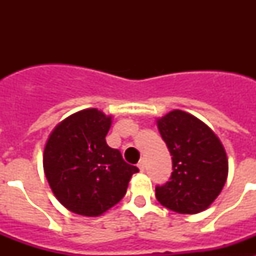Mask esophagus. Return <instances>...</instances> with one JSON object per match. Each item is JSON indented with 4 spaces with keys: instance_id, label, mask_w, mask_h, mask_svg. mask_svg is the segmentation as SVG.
I'll return each instance as SVG.
<instances>
[{
    "instance_id": "obj_1",
    "label": "esophagus",
    "mask_w": 256,
    "mask_h": 256,
    "mask_svg": "<svg viewBox=\"0 0 256 256\" xmlns=\"http://www.w3.org/2000/svg\"><path fill=\"white\" fill-rule=\"evenodd\" d=\"M137 165H138L140 170H141V172L144 170V160H141V162H140Z\"/></svg>"
}]
</instances>
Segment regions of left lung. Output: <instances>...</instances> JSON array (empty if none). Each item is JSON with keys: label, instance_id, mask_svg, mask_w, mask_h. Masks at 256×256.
Returning <instances> with one entry per match:
<instances>
[{"label": "left lung", "instance_id": "8db88e82", "mask_svg": "<svg viewBox=\"0 0 256 256\" xmlns=\"http://www.w3.org/2000/svg\"><path fill=\"white\" fill-rule=\"evenodd\" d=\"M172 155L169 182L156 186L162 206L180 214H196L218 198L228 176L224 148L206 124L188 112L173 110L158 120Z\"/></svg>", "mask_w": 256, "mask_h": 256}]
</instances>
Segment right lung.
<instances>
[{"label": "right lung", "instance_id": "1", "mask_svg": "<svg viewBox=\"0 0 256 256\" xmlns=\"http://www.w3.org/2000/svg\"><path fill=\"white\" fill-rule=\"evenodd\" d=\"M110 126L112 116L87 108L61 122L48 137L44 174L56 198L76 214L97 216L114 206L138 172L108 146Z\"/></svg>", "mask_w": 256, "mask_h": 256}]
</instances>
